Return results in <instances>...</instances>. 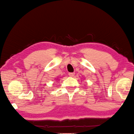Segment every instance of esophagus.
<instances>
[{
    "instance_id": "34e87169",
    "label": "esophagus",
    "mask_w": 134,
    "mask_h": 134,
    "mask_svg": "<svg viewBox=\"0 0 134 134\" xmlns=\"http://www.w3.org/2000/svg\"><path fill=\"white\" fill-rule=\"evenodd\" d=\"M68 75L69 76H71V77H73L74 75H75V73H74V72H69Z\"/></svg>"
}]
</instances>
